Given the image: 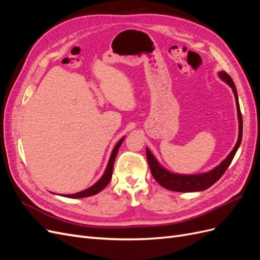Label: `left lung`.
Returning <instances> with one entry per match:
<instances>
[{"label":"left lung","mask_w":260,"mask_h":260,"mask_svg":"<svg viewBox=\"0 0 260 260\" xmlns=\"http://www.w3.org/2000/svg\"><path fill=\"white\" fill-rule=\"evenodd\" d=\"M219 77L221 79L229 84L235 96V102H237V109H238V118H239V139L238 142L235 144L232 152L228 155L226 158L209 172L206 174H200V175H178L172 174V172L165 169L156 160L154 155L151 153L148 148H146V158L148 161V166L151 168V172L154 177V179L158 182L162 187L167 188L170 191L175 192H199L204 191L211 186L214 183L222 177V175L230 166V164L233 159V157L237 153L238 148L240 147L241 141H242V135H243V120H242V114L239 104L238 93L237 88H235L234 82L232 78L228 75L225 72H220Z\"/></svg>","instance_id":"left-lung-1"}]
</instances>
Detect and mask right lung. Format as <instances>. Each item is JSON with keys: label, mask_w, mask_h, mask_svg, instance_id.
Instances as JSON below:
<instances>
[{"label": "right lung", "mask_w": 260, "mask_h": 260, "mask_svg": "<svg viewBox=\"0 0 260 260\" xmlns=\"http://www.w3.org/2000/svg\"><path fill=\"white\" fill-rule=\"evenodd\" d=\"M124 138L120 139L119 142H118L116 144V146L114 147L113 152H112V155H111V158H109V161L107 164V167H106V170L104 172V175L102 176V178L98 181V182L95 184H93L91 187L86 188V190L84 191H81V192H78V193H75V194H68V195H62L65 196V198H69V199H82V198H89V196H92V195H95L98 194L99 192H101L103 188L109 183V181H111L112 179V175H113V168H114V162H115V158L117 156V153H118V149H119L122 141H123Z\"/></svg>", "instance_id": "right-lung-1"}]
</instances>
